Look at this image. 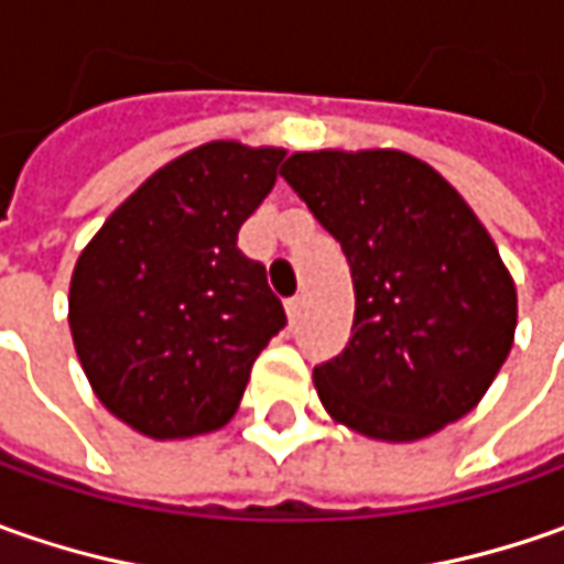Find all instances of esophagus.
Returning a JSON list of instances; mask_svg holds the SVG:
<instances>
[{
    "label": "esophagus",
    "mask_w": 564,
    "mask_h": 564,
    "mask_svg": "<svg viewBox=\"0 0 564 564\" xmlns=\"http://www.w3.org/2000/svg\"><path fill=\"white\" fill-rule=\"evenodd\" d=\"M285 311H289V319L297 323V319H301V311H304V297H289V301H285Z\"/></svg>",
    "instance_id": "esophagus-1"
}]
</instances>
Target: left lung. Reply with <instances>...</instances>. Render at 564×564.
<instances>
[{
  "label": "left lung",
  "instance_id": "left-lung-1",
  "mask_svg": "<svg viewBox=\"0 0 564 564\" xmlns=\"http://www.w3.org/2000/svg\"><path fill=\"white\" fill-rule=\"evenodd\" d=\"M282 178L351 263L355 326L316 367L329 417L414 443L465 417L506 364L518 292L465 197L401 150L292 153Z\"/></svg>",
  "mask_w": 564,
  "mask_h": 564
}]
</instances>
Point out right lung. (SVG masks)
<instances>
[{"mask_svg":"<svg viewBox=\"0 0 564 564\" xmlns=\"http://www.w3.org/2000/svg\"><path fill=\"white\" fill-rule=\"evenodd\" d=\"M282 160V147L200 143L156 169L77 257V360L106 411L150 440L226 426L285 326L263 263L238 250Z\"/></svg>","mask_w":564,"mask_h":564,"instance_id":"1","label":"right lung"}]
</instances>
